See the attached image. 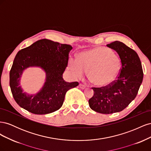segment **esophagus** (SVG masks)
<instances>
[{
	"label": "esophagus",
	"mask_w": 151,
	"mask_h": 151,
	"mask_svg": "<svg viewBox=\"0 0 151 151\" xmlns=\"http://www.w3.org/2000/svg\"><path fill=\"white\" fill-rule=\"evenodd\" d=\"M79 87H80L81 89H85L86 88V86L85 85L83 84H79Z\"/></svg>",
	"instance_id": "34e87169"
}]
</instances>
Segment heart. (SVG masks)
Wrapping results in <instances>:
<instances>
[{"mask_svg":"<svg viewBox=\"0 0 151 151\" xmlns=\"http://www.w3.org/2000/svg\"><path fill=\"white\" fill-rule=\"evenodd\" d=\"M68 68L77 79L83 78L88 72V79L93 85L106 87L120 75L122 62L111 49L99 46L79 53V61L70 59Z\"/></svg>","mask_w":151,"mask_h":151,"instance_id":"heart-1","label":"heart"}]
</instances>
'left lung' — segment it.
<instances>
[{"instance_id":"1","label":"left lung","mask_w":151,"mask_h":151,"mask_svg":"<svg viewBox=\"0 0 151 151\" xmlns=\"http://www.w3.org/2000/svg\"><path fill=\"white\" fill-rule=\"evenodd\" d=\"M106 46L119 55L121 71L117 79L111 85L93 88L94 95L89 99V104L96 112L111 114L122 111L135 99L144 74L140 58L134 50L119 41Z\"/></svg>"}]
</instances>
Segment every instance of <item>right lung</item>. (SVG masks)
<instances>
[{"mask_svg": "<svg viewBox=\"0 0 151 151\" xmlns=\"http://www.w3.org/2000/svg\"><path fill=\"white\" fill-rule=\"evenodd\" d=\"M72 49L69 45L42 39L18 52L10 70L9 84L19 106L36 115L51 113L62 107L67 91L79 85L63 79ZM29 67H40L46 74L42 88L34 95L24 92L20 86L23 71Z\"/></svg>", "mask_w": 151, "mask_h": 151, "instance_id": "1", "label": "right lung"}]
</instances>
